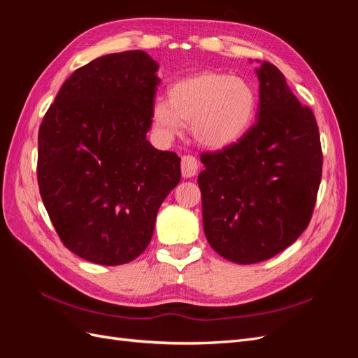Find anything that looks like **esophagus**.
Returning a JSON list of instances; mask_svg holds the SVG:
<instances>
[{"label": "esophagus", "mask_w": 358, "mask_h": 358, "mask_svg": "<svg viewBox=\"0 0 358 358\" xmlns=\"http://www.w3.org/2000/svg\"><path fill=\"white\" fill-rule=\"evenodd\" d=\"M180 169H182V176H183V178L188 179V178L196 176L197 169H199V161H197V158L192 157V155L182 157Z\"/></svg>", "instance_id": "34e87169"}]
</instances>
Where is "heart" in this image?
<instances>
[{"instance_id":"1","label":"heart","mask_w":358,"mask_h":358,"mask_svg":"<svg viewBox=\"0 0 358 358\" xmlns=\"http://www.w3.org/2000/svg\"><path fill=\"white\" fill-rule=\"evenodd\" d=\"M257 107V92L251 83L230 74L206 71L173 85L169 101H155L152 117L162 137L178 136L183 122H191L196 142L222 149L246 134Z\"/></svg>"}]
</instances>
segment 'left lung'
<instances>
[{
    "label": "left lung",
    "mask_w": 358,
    "mask_h": 358,
    "mask_svg": "<svg viewBox=\"0 0 358 358\" xmlns=\"http://www.w3.org/2000/svg\"><path fill=\"white\" fill-rule=\"evenodd\" d=\"M257 121L236 143L200 159L203 229L237 264L282 252L306 230L322 173L318 125L273 64L257 70Z\"/></svg>",
    "instance_id": "obj_1"
}]
</instances>
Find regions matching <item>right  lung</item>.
<instances>
[{
	"label": "right lung",
	"instance_id": "add662e5",
	"mask_svg": "<svg viewBox=\"0 0 358 358\" xmlns=\"http://www.w3.org/2000/svg\"><path fill=\"white\" fill-rule=\"evenodd\" d=\"M158 64L110 53L64 82L38 129L37 179L61 242L95 264L133 262L152 239L180 158L148 142Z\"/></svg>",
	"mask_w": 358,
	"mask_h": 358
}]
</instances>
